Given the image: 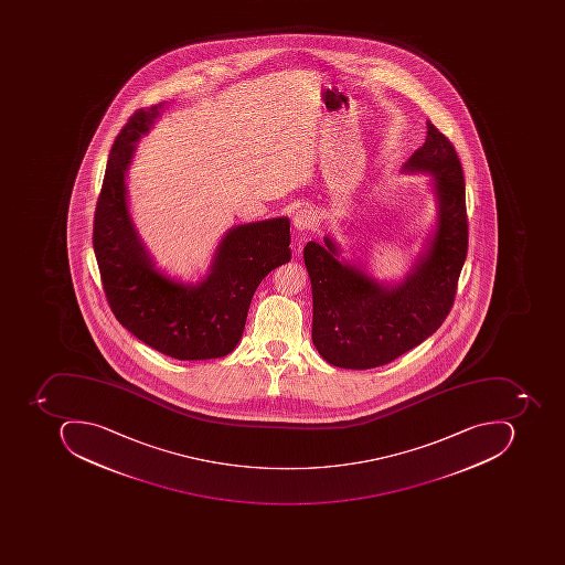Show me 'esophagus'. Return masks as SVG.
Masks as SVG:
<instances>
[{"instance_id":"34e87169","label":"esophagus","mask_w":565,"mask_h":565,"mask_svg":"<svg viewBox=\"0 0 565 565\" xmlns=\"http://www.w3.org/2000/svg\"><path fill=\"white\" fill-rule=\"evenodd\" d=\"M313 224H316V218H313L312 212L307 211V209L296 212V215H294V227H296L299 233H306V231L312 230Z\"/></svg>"}]
</instances>
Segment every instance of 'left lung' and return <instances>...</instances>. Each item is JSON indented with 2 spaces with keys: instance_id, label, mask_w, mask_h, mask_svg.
Returning a JSON list of instances; mask_svg holds the SVG:
<instances>
[{
  "instance_id": "obj_1",
  "label": "left lung",
  "mask_w": 565,
  "mask_h": 565,
  "mask_svg": "<svg viewBox=\"0 0 565 565\" xmlns=\"http://www.w3.org/2000/svg\"><path fill=\"white\" fill-rule=\"evenodd\" d=\"M426 127L425 145L404 162L403 173L431 177L435 230L403 280H376L360 263L341 256L331 236L303 247L312 287V343L329 365L366 370L391 363L428 340L454 306L469 244L463 171L450 140L431 122Z\"/></svg>"
}]
</instances>
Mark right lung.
Segmentation results:
<instances>
[{"instance_id":"obj_1","label":"right lung","mask_w":565,"mask_h":565,"mask_svg":"<svg viewBox=\"0 0 565 565\" xmlns=\"http://www.w3.org/2000/svg\"><path fill=\"white\" fill-rule=\"evenodd\" d=\"M162 108L137 110L111 146L96 203L93 249L111 312L127 331L167 356L211 360L237 347L256 288L271 269L290 262V221L231 227L209 274L196 284L159 269L130 215L126 177L137 142Z\"/></svg>"}]
</instances>
